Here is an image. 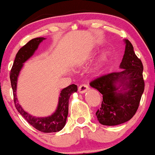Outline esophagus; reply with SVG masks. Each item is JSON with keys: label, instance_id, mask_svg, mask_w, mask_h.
I'll list each match as a JSON object with an SVG mask.
<instances>
[{"label": "esophagus", "instance_id": "obj_1", "mask_svg": "<svg viewBox=\"0 0 155 155\" xmlns=\"http://www.w3.org/2000/svg\"><path fill=\"white\" fill-rule=\"evenodd\" d=\"M89 89V87L87 86V85H85V84H82L78 87V92L80 93H85L86 91H88Z\"/></svg>", "mask_w": 155, "mask_h": 155}]
</instances>
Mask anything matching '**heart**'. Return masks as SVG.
Returning a JSON list of instances; mask_svg holds the SVG:
<instances>
[{
	"mask_svg": "<svg viewBox=\"0 0 155 155\" xmlns=\"http://www.w3.org/2000/svg\"><path fill=\"white\" fill-rule=\"evenodd\" d=\"M106 53H103V54L101 55V61L102 62V61H104L105 59H106Z\"/></svg>",
	"mask_w": 155,
	"mask_h": 155,
	"instance_id": "heart-1",
	"label": "heart"
}]
</instances>
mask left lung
<instances>
[{"instance_id":"8db88e82","label":"left lung","mask_w":155,"mask_h":155,"mask_svg":"<svg viewBox=\"0 0 155 155\" xmlns=\"http://www.w3.org/2000/svg\"><path fill=\"white\" fill-rule=\"evenodd\" d=\"M119 68L123 70L101 76L90 83L103 95L101 108L95 113L99 123L116 126L131 119L138 109L144 93L143 64L128 39Z\"/></svg>"}]
</instances>
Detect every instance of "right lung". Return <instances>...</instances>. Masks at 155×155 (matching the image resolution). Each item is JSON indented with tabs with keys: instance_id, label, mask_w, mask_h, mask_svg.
Listing matches in <instances>:
<instances>
[{
	"instance_id": "add662e5",
	"label": "right lung",
	"mask_w": 155,
	"mask_h": 155,
	"mask_svg": "<svg viewBox=\"0 0 155 155\" xmlns=\"http://www.w3.org/2000/svg\"><path fill=\"white\" fill-rule=\"evenodd\" d=\"M45 38L38 37L30 40L27 44L19 49L17 52L16 58L13 62L10 73V80L11 87L13 89V101L15 107L19 114L24 117L28 124L36 129L44 133L57 132L62 130L66 124L68 115L69 99L70 95L74 92H77L78 86L74 84L69 85L68 87L62 89L61 91L59 102L55 112L48 117H35L26 112L18 104L16 97L17 81L21 70L23 68L24 63L34 54L37 50L39 44L45 40Z\"/></svg>"
}]
</instances>
